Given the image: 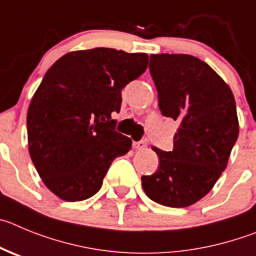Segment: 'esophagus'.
Here are the masks:
<instances>
[{
    "mask_svg": "<svg viewBox=\"0 0 256 256\" xmlns=\"http://www.w3.org/2000/svg\"><path fill=\"white\" fill-rule=\"evenodd\" d=\"M146 145H148V142H146V140H142V142H135L132 144L134 149H138V150H142V149L146 148Z\"/></svg>",
    "mask_w": 256,
    "mask_h": 256,
    "instance_id": "obj_1",
    "label": "esophagus"
}]
</instances>
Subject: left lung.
<instances>
[{
    "instance_id": "8db88e82",
    "label": "left lung",
    "mask_w": 256,
    "mask_h": 256,
    "mask_svg": "<svg viewBox=\"0 0 256 256\" xmlns=\"http://www.w3.org/2000/svg\"><path fill=\"white\" fill-rule=\"evenodd\" d=\"M152 78L163 116L178 121L172 152L152 148L160 168L142 176L145 194L171 208L199 202L228 163L238 136L234 96L208 64L190 54H152Z\"/></svg>"
}]
</instances>
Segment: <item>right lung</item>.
<instances>
[{"label": "right lung", "mask_w": 256, "mask_h": 256, "mask_svg": "<svg viewBox=\"0 0 256 256\" xmlns=\"http://www.w3.org/2000/svg\"><path fill=\"white\" fill-rule=\"evenodd\" d=\"M148 60L114 48L72 50L46 72L28 110V145L39 177L60 199L93 196L114 158L131 149L112 114Z\"/></svg>", "instance_id": "1"}]
</instances>
